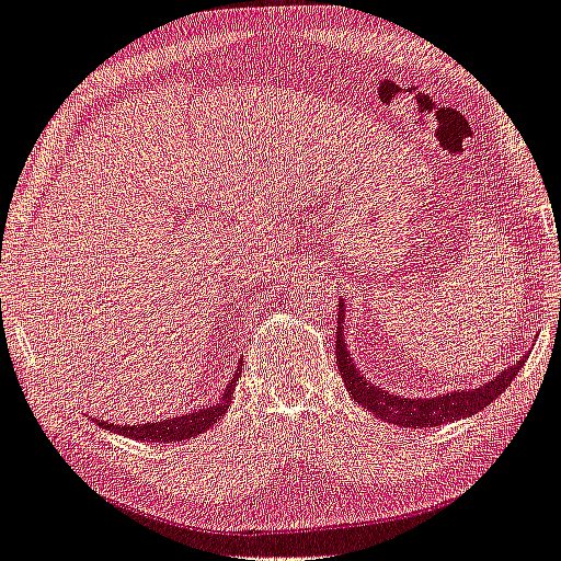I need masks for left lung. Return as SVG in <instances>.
Returning a JSON list of instances; mask_svg holds the SVG:
<instances>
[{"mask_svg":"<svg viewBox=\"0 0 561 561\" xmlns=\"http://www.w3.org/2000/svg\"><path fill=\"white\" fill-rule=\"evenodd\" d=\"M344 300H339V327H336V363L341 380H344L348 394L365 409H370L377 419L390 421L404 428H433L445 421H460L474 416L477 411L489 407L499 394L508 390L513 377L520 373L525 365V356L501 370L494 380L474 387V390H455L438 397H399L382 390L363 377L351 358V351L344 341Z\"/></svg>","mask_w":561,"mask_h":561,"instance_id":"obj_1","label":"left lung"}]
</instances>
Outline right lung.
Returning <instances> with one entry per match:
<instances>
[{
  "label": "right lung",
  "instance_id": "1",
  "mask_svg": "<svg viewBox=\"0 0 561 561\" xmlns=\"http://www.w3.org/2000/svg\"><path fill=\"white\" fill-rule=\"evenodd\" d=\"M239 375L242 370L237 368V373L232 375L230 385L225 387V394L217 404L213 407H203L198 411H193V414H184V416H171L164 421H147V424H111V421H99L96 419V426L106 428L108 433H121L125 438H133V440H142V443H176V440H188L193 436H198V433L208 431L213 424H217L225 414L227 409L232 404V394H234V387L239 382Z\"/></svg>",
  "mask_w": 561,
  "mask_h": 561
}]
</instances>
